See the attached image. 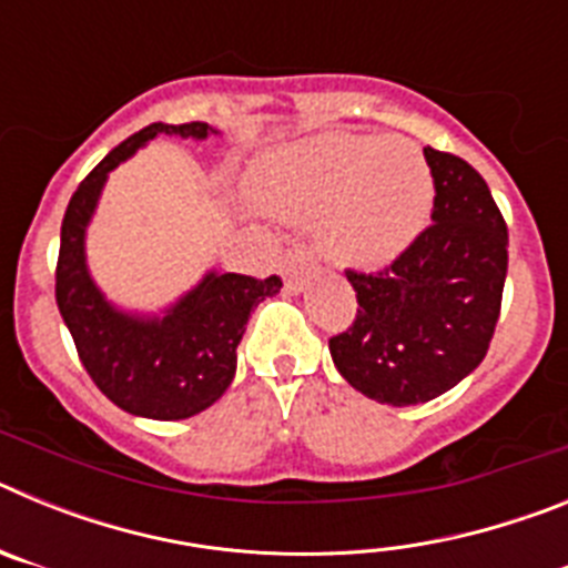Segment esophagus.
Instances as JSON below:
<instances>
[{"label":"esophagus","mask_w":568,"mask_h":568,"mask_svg":"<svg viewBox=\"0 0 568 568\" xmlns=\"http://www.w3.org/2000/svg\"><path fill=\"white\" fill-rule=\"evenodd\" d=\"M315 270H318V264H315L313 250L304 247V244H298V247L287 250V253L281 255V275H284V287L290 293H301V290L307 287Z\"/></svg>","instance_id":"obj_1"}]
</instances>
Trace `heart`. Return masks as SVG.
Returning <instances> with one entry per match:
<instances>
[{"instance_id": "1", "label": "heart", "mask_w": 568, "mask_h": 568, "mask_svg": "<svg viewBox=\"0 0 568 568\" xmlns=\"http://www.w3.org/2000/svg\"><path fill=\"white\" fill-rule=\"evenodd\" d=\"M253 195L278 219L318 222L329 258L375 270L398 258L426 230L435 175L415 142L324 133L261 155Z\"/></svg>"}]
</instances>
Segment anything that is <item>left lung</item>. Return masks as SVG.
<instances>
[{"mask_svg":"<svg viewBox=\"0 0 568 568\" xmlns=\"http://www.w3.org/2000/svg\"><path fill=\"white\" fill-rule=\"evenodd\" d=\"M424 155L433 224L381 273L346 270L358 315L329 338L346 384L389 406L426 404L478 369L509 264L506 222L478 170L433 148Z\"/></svg>","mask_w":568,"mask_h":568,"instance_id":"left-lung-1","label":"left lung"}]
</instances>
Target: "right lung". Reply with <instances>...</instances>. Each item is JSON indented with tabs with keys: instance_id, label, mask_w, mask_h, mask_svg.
Masks as SVG:
<instances>
[{
	"instance_id": "right-lung-1",
	"label": "right lung",
	"mask_w": 568,
	"mask_h": 568,
	"mask_svg": "<svg viewBox=\"0 0 568 568\" xmlns=\"http://www.w3.org/2000/svg\"><path fill=\"white\" fill-rule=\"evenodd\" d=\"M162 133L204 142L219 130L204 122H155L110 150L90 170L64 210L57 304L84 369L119 409L139 418L182 420L204 413L227 393L250 313L264 298L278 295L281 278L270 275L258 281L207 270L193 290L162 313H133L108 301L88 267V227L110 170Z\"/></svg>"
}]
</instances>
